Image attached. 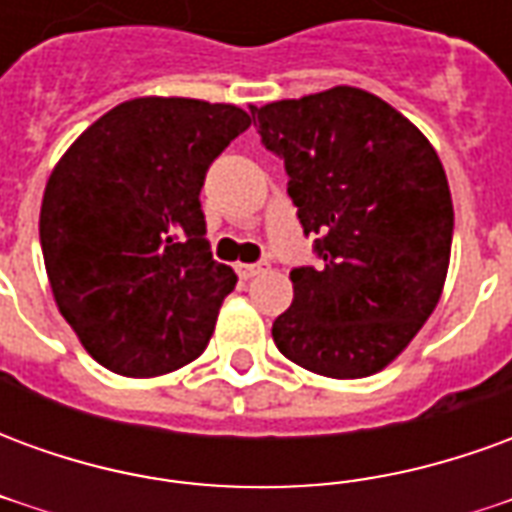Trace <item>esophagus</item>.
<instances>
[{
    "label": "esophagus",
    "mask_w": 512,
    "mask_h": 512,
    "mask_svg": "<svg viewBox=\"0 0 512 512\" xmlns=\"http://www.w3.org/2000/svg\"><path fill=\"white\" fill-rule=\"evenodd\" d=\"M235 271H238V277L241 279H252V277H257V274H263V271H266V263H238V266H235Z\"/></svg>",
    "instance_id": "obj_1"
}]
</instances>
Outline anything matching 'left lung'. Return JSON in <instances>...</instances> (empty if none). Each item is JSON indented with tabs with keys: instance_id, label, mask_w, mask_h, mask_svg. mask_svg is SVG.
Here are the masks:
<instances>
[{
	"instance_id": "8db88e82",
	"label": "left lung",
	"mask_w": 512,
	"mask_h": 512,
	"mask_svg": "<svg viewBox=\"0 0 512 512\" xmlns=\"http://www.w3.org/2000/svg\"><path fill=\"white\" fill-rule=\"evenodd\" d=\"M285 158L288 194L321 268H293L274 343L310 373L367 378L392 365L444 290L452 197L439 153L408 117L359 87L252 106Z\"/></svg>"
}]
</instances>
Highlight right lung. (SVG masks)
Listing matches in <instances>:
<instances>
[{
	"mask_svg": "<svg viewBox=\"0 0 512 512\" xmlns=\"http://www.w3.org/2000/svg\"><path fill=\"white\" fill-rule=\"evenodd\" d=\"M252 117L197 98H131L54 164L40 246L62 318L98 365L156 378L205 351L235 271L205 238L200 189Z\"/></svg>",
	"mask_w": 512,
	"mask_h": 512,
	"instance_id": "add662e5",
	"label": "right lung"
}]
</instances>
